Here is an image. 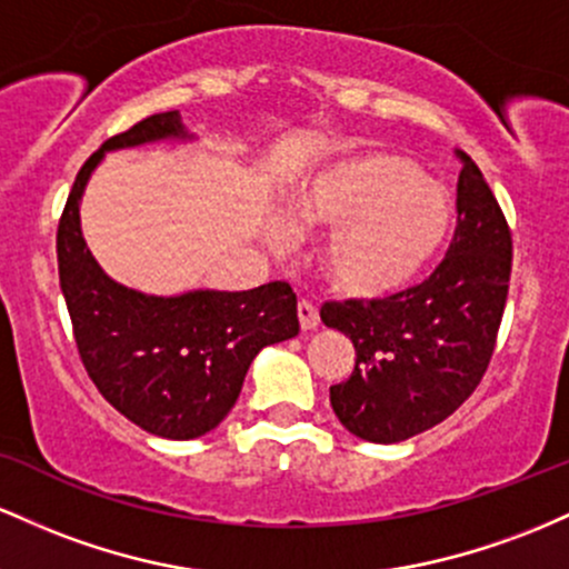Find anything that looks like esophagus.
<instances>
[{"label":"esophagus","instance_id":"obj_1","mask_svg":"<svg viewBox=\"0 0 569 569\" xmlns=\"http://www.w3.org/2000/svg\"><path fill=\"white\" fill-rule=\"evenodd\" d=\"M298 322H301V330H315L319 325L317 306H311L309 301L298 303Z\"/></svg>","mask_w":569,"mask_h":569}]
</instances>
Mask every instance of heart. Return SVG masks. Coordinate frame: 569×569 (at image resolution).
<instances>
[{"mask_svg": "<svg viewBox=\"0 0 569 569\" xmlns=\"http://www.w3.org/2000/svg\"><path fill=\"white\" fill-rule=\"evenodd\" d=\"M290 220L330 231L319 250L325 277L341 296L368 301L403 290L430 266L451 228V199L411 158L366 150L309 177L292 196ZM292 226H271L277 250L292 244Z\"/></svg>", "mask_w": 569, "mask_h": 569, "instance_id": "obj_1", "label": "heart"}]
</instances>
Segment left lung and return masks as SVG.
Segmentation results:
<instances>
[{"label": "left lung", "mask_w": 569, "mask_h": 569, "mask_svg": "<svg viewBox=\"0 0 569 569\" xmlns=\"http://www.w3.org/2000/svg\"><path fill=\"white\" fill-rule=\"evenodd\" d=\"M457 158V231L436 271L381 301H330L319 311L357 355L352 376L330 387V406L370 443H400L451 417L495 352L513 247L481 169L462 150Z\"/></svg>", "instance_id": "left-lung-1"}]
</instances>
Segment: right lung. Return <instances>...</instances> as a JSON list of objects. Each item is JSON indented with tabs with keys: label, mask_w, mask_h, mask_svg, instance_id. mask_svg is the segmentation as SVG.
Here are the masks:
<instances>
[{
	"label": "right lung",
	"mask_w": 569,
	"mask_h": 569,
	"mask_svg": "<svg viewBox=\"0 0 569 569\" xmlns=\"http://www.w3.org/2000/svg\"><path fill=\"white\" fill-rule=\"evenodd\" d=\"M180 112H158L107 139L82 163L63 207L56 252L63 301L88 376L126 419L158 438L207 436L228 417L263 347L298 336V301L287 282L244 292L190 290L147 296L96 263L80 228V201L112 150L190 142Z\"/></svg>",
	"instance_id": "obj_1"
}]
</instances>
